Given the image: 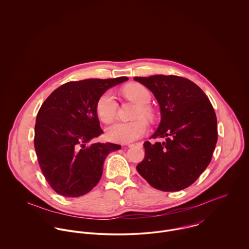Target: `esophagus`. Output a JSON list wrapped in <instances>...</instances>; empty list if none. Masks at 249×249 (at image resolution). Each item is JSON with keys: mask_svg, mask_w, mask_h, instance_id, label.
Instances as JSON below:
<instances>
[{"mask_svg": "<svg viewBox=\"0 0 249 249\" xmlns=\"http://www.w3.org/2000/svg\"><path fill=\"white\" fill-rule=\"evenodd\" d=\"M129 147H133V146H141L142 143L141 142H136V143H129L127 144Z\"/></svg>", "mask_w": 249, "mask_h": 249, "instance_id": "esophagus-1", "label": "esophagus"}]
</instances>
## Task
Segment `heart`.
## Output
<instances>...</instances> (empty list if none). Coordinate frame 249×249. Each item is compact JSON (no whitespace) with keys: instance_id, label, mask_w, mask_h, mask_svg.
<instances>
[{"instance_id":"heart-1","label":"heart","mask_w":249,"mask_h":249,"mask_svg":"<svg viewBox=\"0 0 249 249\" xmlns=\"http://www.w3.org/2000/svg\"><path fill=\"white\" fill-rule=\"evenodd\" d=\"M124 96L139 105L136 110L135 118H138L131 122L126 123H116L109 126L107 129V138L113 142H130L141 138L147 131V123L143 118L144 116L148 119H152L154 114L151 107L146 104L150 101L149 91L139 83H131L124 88ZM97 114L100 120L105 123H111L118 110V104L111 91L104 93L97 103Z\"/></svg>"}]
</instances>
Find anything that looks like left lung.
I'll return each instance as SVG.
<instances>
[{
	"label": "left lung",
	"instance_id": "obj_1",
	"mask_svg": "<svg viewBox=\"0 0 249 249\" xmlns=\"http://www.w3.org/2000/svg\"><path fill=\"white\" fill-rule=\"evenodd\" d=\"M134 79L157 100L161 122L150 137L162 142H143L144 158L136 167L150 186L177 192L192 185L211 162L217 141L216 117L204 92L178 75L155 74Z\"/></svg>",
	"mask_w": 249,
	"mask_h": 249
}]
</instances>
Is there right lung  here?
<instances>
[{"instance_id":"obj_1","label":"right lung","mask_w":249,"mask_h":249,"mask_svg":"<svg viewBox=\"0 0 249 249\" xmlns=\"http://www.w3.org/2000/svg\"><path fill=\"white\" fill-rule=\"evenodd\" d=\"M126 76L67 82L43 103L36 116L35 147L41 171L57 194L77 197L100 181L107 155L121 148L112 142H95L101 128L97 103L107 89Z\"/></svg>"}]
</instances>
